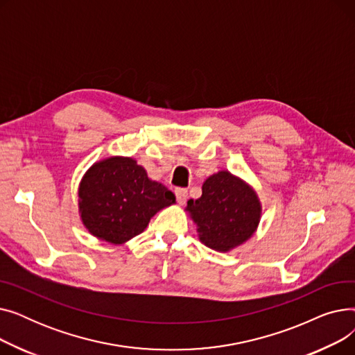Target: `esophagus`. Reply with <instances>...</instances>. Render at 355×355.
Instances as JSON below:
<instances>
[{
	"mask_svg": "<svg viewBox=\"0 0 355 355\" xmlns=\"http://www.w3.org/2000/svg\"><path fill=\"white\" fill-rule=\"evenodd\" d=\"M175 197H177V201H178L180 206H182V204H185V201H187L189 191L185 189H177L175 190Z\"/></svg>",
	"mask_w": 355,
	"mask_h": 355,
	"instance_id": "34e87169",
	"label": "esophagus"
}]
</instances>
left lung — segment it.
I'll list each match as a JSON object with an SVG mask.
<instances>
[{
    "mask_svg": "<svg viewBox=\"0 0 355 355\" xmlns=\"http://www.w3.org/2000/svg\"><path fill=\"white\" fill-rule=\"evenodd\" d=\"M201 191L185 207L201 243L221 253L245 245L262 218V202L252 185L223 170L204 181Z\"/></svg>",
    "mask_w": 355,
    "mask_h": 355,
    "instance_id": "obj_1",
    "label": "left lung"
}]
</instances>
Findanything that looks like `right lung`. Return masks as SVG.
Wrapping results in <instances>:
<instances>
[{"mask_svg":"<svg viewBox=\"0 0 355 355\" xmlns=\"http://www.w3.org/2000/svg\"><path fill=\"white\" fill-rule=\"evenodd\" d=\"M78 196L85 229L115 246L141 234L159 210L175 204L174 193L149 178L137 159L118 155L93 164Z\"/></svg>","mask_w":355,"mask_h":355,"instance_id":"add662e5","label":"right lung"}]
</instances>
